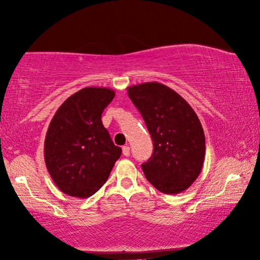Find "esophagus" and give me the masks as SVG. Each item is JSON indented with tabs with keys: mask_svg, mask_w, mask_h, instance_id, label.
Wrapping results in <instances>:
<instances>
[{
	"mask_svg": "<svg viewBox=\"0 0 260 260\" xmlns=\"http://www.w3.org/2000/svg\"><path fill=\"white\" fill-rule=\"evenodd\" d=\"M122 150H123L124 156H129L130 155V147H129V145H124Z\"/></svg>",
	"mask_w": 260,
	"mask_h": 260,
	"instance_id": "1",
	"label": "esophagus"
}]
</instances>
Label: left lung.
<instances>
[{
    "label": "left lung",
    "mask_w": 260,
    "mask_h": 260,
    "mask_svg": "<svg viewBox=\"0 0 260 260\" xmlns=\"http://www.w3.org/2000/svg\"><path fill=\"white\" fill-rule=\"evenodd\" d=\"M127 95L143 117L154 152L142 169L147 180L165 194H179L190 187L204 165L206 141L191 106L161 83L127 87Z\"/></svg>",
    "instance_id": "left-lung-1"
}]
</instances>
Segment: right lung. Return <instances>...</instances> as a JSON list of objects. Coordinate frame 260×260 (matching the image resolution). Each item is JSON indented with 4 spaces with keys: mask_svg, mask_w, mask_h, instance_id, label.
Wrapping results in <instances>:
<instances>
[{
    "mask_svg": "<svg viewBox=\"0 0 260 260\" xmlns=\"http://www.w3.org/2000/svg\"><path fill=\"white\" fill-rule=\"evenodd\" d=\"M115 91L85 87L60 105L45 138V162L56 187L67 195L88 198L106 182L122 149L113 144L102 113Z\"/></svg>",
    "mask_w": 260,
    "mask_h": 260,
    "instance_id": "add662e5",
    "label": "right lung"
}]
</instances>
